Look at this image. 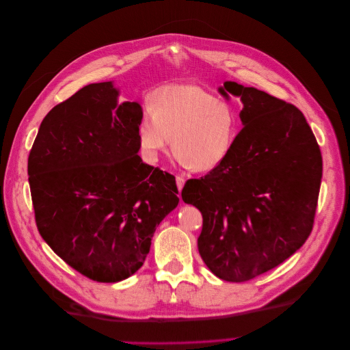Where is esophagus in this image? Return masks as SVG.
Returning a JSON list of instances; mask_svg holds the SVG:
<instances>
[{
	"label": "esophagus",
	"mask_w": 350,
	"mask_h": 350,
	"mask_svg": "<svg viewBox=\"0 0 350 350\" xmlns=\"http://www.w3.org/2000/svg\"><path fill=\"white\" fill-rule=\"evenodd\" d=\"M184 184H185V179L182 178V176H176V188H178L179 193H180L182 188H184Z\"/></svg>",
	"instance_id": "34e87169"
}]
</instances>
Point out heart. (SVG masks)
<instances>
[{
	"instance_id": "1",
	"label": "heart",
	"mask_w": 350,
	"mask_h": 350,
	"mask_svg": "<svg viewBox=\"0 0 350 350\" xmlns=\"http://www.w3.org/2000/svg\"><path fill=\"white\" fill-rule=\"evenodd\" d=\"M237 134L234 107L195 84L158 88L138 124L139 144L149 159L172 144L178 161L199 174L224 163Z\"/></svg>"
}]
</instances>
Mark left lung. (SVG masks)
<instances>
[{"instance_id": "1", "label": "left lung", "mask_w": 350, "mask_h": 350, "mask_svg": "<svg viewBox=\"0 0 350 350\" xmlns=\"http://www.w3.org/2000/svg\"><path fill=\"white\" fill-rule=\"evenodd\" d=\"M241 96L243 128L228 158L182 189L202 213L199 255L213 275L246 282L268 272L310 235L322 179V155L304 113L252 87L226 81Z\"/></svg>"}]
</instances>
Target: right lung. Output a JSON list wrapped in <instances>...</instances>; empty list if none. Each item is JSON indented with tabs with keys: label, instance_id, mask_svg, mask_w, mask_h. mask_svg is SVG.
<instances>
[{
	"label": "right lung",
	"instance_id": "obj_1",
	"mask_svg": "<svg viewBox=\"0 0 350 350\" xmlns=\"http://www.w3.org/2000/svg\"><path fill=\"white\" fill-rule=\"evenodd\" d=\"M112 82L81 88L42 120L28 157L37 228L81 275L113 284L134 275L154 232L179 202L175 176L142 162L138 103Z\"/></svg>",
	"mask_w": 350,
	"mask_h": 350
}]
</instances>
